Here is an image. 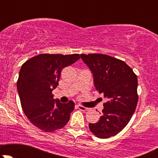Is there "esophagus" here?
Returning a JSON list of instances; mask_svg holds the SVG:
<instances>
[{
	"label": "esophagus",
	"mask_w": 158,
	"mask_h": 158,
	"mask_svg": "<svg viewBox=\"0 0 158 158\" xmlns=\"http://www.w3.org/2000/svg\"><path fill=\"white\" fill-rule=\"evenodd\" d=\"M77 108H78V109H79V110H81V111H87V110L89 109L88 108L85 107V106H81V105H78V106H77Z\"/></svg>",
	"instance_id": "esophagus-1"
}]
</instances>
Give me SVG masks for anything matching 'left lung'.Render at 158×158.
<instances>
[{
  "label": "left lung",
  "instance_id": "1",
  "mask_svg": "<svg viewBox=\"0 0 158 158\" xmlns=\"http://www.w3.org/2000/svg\"><path fill=\"white\" fill-rule=\"evenodd\" d=\"M93 74L94 85L108 99L99 121L89 123L91 131L99 138H109L121 131L131 118L138 100V79L122 60L105 54H81Z\"/></svg>",
  "mask_w": 158,
  "mask_h": 158
}]
</instances>
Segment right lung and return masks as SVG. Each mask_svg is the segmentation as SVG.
Listing matches in <instances>:
<instances>
[{
    "mask_svg": "<svg viewBox=\"0 0 158 158\" xmlns=\"http://www.w3.org/2000/svg\"><path fill=\"white\" fill-rule=\"evenodd\" d=\"M79 54H40L25 62L17 80V91L23 112L33 125L52 132L68 123L74 110L73 101L61 103L52 92L59 85L64 67L79 60Z\"/></svg>",
    "mask_w": 158,
    "mask_h": 158,
    "instance_id": "obj_1",
    "label": "right lung"
}]
</instances>
